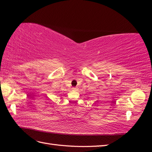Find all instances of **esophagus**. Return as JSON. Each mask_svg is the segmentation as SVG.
Segmentation results:
<instances>
[{"mask_svg":"<svg viewBox=\"0 0 152 152\" xmlns=\"http://www.w3.org/2000/svg\"><path fill=\"white\" fill-rule=\"evenodd\" d=\"M72 89H76V88H72Z\"/></svg>","mask_w":152,"mask_h":152,"instance_id":"esophagus-1","label":"esophagus"}]
</instances>
